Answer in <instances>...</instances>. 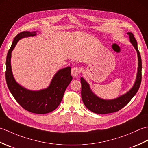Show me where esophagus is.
<instances>
[{
  "instance_id": "esophagus-1",
  "label": "esophagus",
  "mask_w": 148,
  "mask_h": 148,
  "mask_svg": "<svg viewBox=\"0 0 148 148\" xmlns=\"http://www.w3.org/2000/svg\"><path fill=\"white\" fill-rule=\"evenodd\" d=\"M80 73V69L78 67H73L71 70V74L74 77H77Z\"/></svg>"
}]
</instances>
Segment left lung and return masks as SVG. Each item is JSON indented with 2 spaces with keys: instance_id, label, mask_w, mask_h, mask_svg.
I'll return each mask as SVG.
<instances>
[{
  "instance_id": "obj_1",
  "label": "left lung",
  "mask_w": 148,
  "mask_h": 148,
  "mask_svg": "<svg viewBox=\"0 0 148 148\" xmlns=\"http://www.w3.org/2000/svg\"><path fill=\"white\" fill-rule=\"evenodd\" d=\"M127 34L129 36L130 42L137 51L138 56V68L136 81L132 88L126 93L114 99L106 100L97 96L91 90L90 84L83 77H81V98L84 106L93 112L103 114L119 111L130 101L139 88L142 78V61L137 48V40L135 39L134 34L131 32H128Z\"/></svg>"
}]
</instances>
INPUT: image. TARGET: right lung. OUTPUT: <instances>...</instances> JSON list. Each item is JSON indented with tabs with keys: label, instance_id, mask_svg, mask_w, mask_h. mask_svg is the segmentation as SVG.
<instances>
[{
	"label": "right lung",
	"instance_id": "1",
	"mask_svg": "<svg viewBox=\"0 0 148 148\" xmlns=\"http://www.w3.org/2000/svg\"><path fill=\"white\" fill-rule=\"evenodd\" d=\"M36 32L23 31L14 37L6 58L5 79L8 88L22 108L36 114H46L57 108L65 91L72 79L71 68L60 69L53 76L48 88L37 91L28 90L16 81L11 69V53L20 39L36 36Z\"/></svg>",
	"mask_w": 148,
	"mask_h": 148
}]
</instances>
